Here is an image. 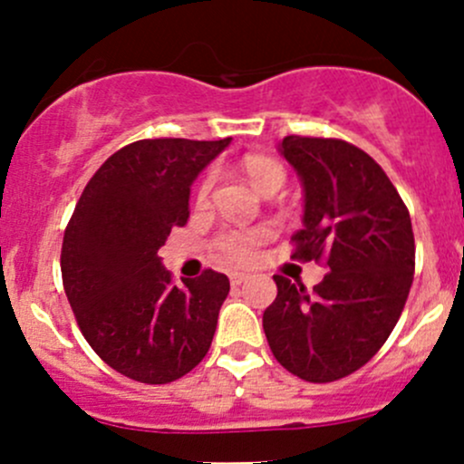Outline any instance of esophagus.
<instances>
[{"instance_id":"1","label":"esophagus","mask_w":464,"mask_h":464,"mask_svg":"<svg viewBox=\"0 0 464 464\" xmlns=\"http://www.w3.org/2000/svg\"><path fill=\"white\" fill-rule=\"evenodd\" d=\"M246 273H242V271H233V273H228V280H231V285L233 286H240L242 282L246 280Z\"/></svg>"}]
</instances>
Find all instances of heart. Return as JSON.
I'll use <instances>...</instances> for the list:
<instances>
[{
	"instance_id": "b5f03b06",
	"label": "heart",
	"mask_w": 464,
	"mask_h": 464,
	"mask_svg": "<svg viewBox=\"0 0 464 464\" xmlns=\"http://www.w3.org/2000/svg\"><path fill=\"white\" fill-rule=\"evenodd\" d=\"M245 173H246L248 182L253 184V188H256V191H260L262 195L273 191V188H277V191H280L282 184H285V179H286V173H285V169H282V164L276 162V160H271V158H265V155H248V158L245 160ZM211 184H213V178L208 175L198 191L199 202H204V199H207L208 191H211ZM266 237H269V231H266V228L231 231V233H227L222 240H219V246H222V251L227 253L231 260H246V257L253 253V246L260 245V242H265Z\"/></svg>"
}]
</instances>
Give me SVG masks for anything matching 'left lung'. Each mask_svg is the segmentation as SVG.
Instances as JSON below:
<instances>
[{
    "instance_id": "8db88e82",
    "label": "left lung",
    "mask_w": 464,
    "mask_h": 464,
    "mask_svg": "<svg viewBox=\"0 0 464 464\" xmlns=\"http://www.w3.org/2000/svg\"><path fill=\"white\" fill-rule=\"evenodd\" d=\"M277 153L304 195L294 257H324L331 271L311 294L273 276L277 297L262 326L286 372L334 382L367 364L402 314L416 266L411 218L387 173L358 146L289 135Z\"/></svg>"
}]
</instances>
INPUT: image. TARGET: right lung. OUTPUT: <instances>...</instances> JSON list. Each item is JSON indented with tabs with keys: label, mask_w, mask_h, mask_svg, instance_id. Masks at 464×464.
<instances>
[{
	"label": "right lung",
	"mask_w": 464,
	"mask_h": 464,
	"mask_svg": "<svg viewBox=\"0 0 464 464\" xmlns=\"http://www.w3.org/2000/svg\"><path fill=\"white\" fill-rule=\"evenodd\" d=\"M231 144L164 138L111 155L86 184L62 245V280L77 324L109 367L167 384L211 347L228 277L218 271L175 286L160 246L188 219L191 187Z\"/></svg>",
	"instance_id": "obj_1"
}]
</instances>
